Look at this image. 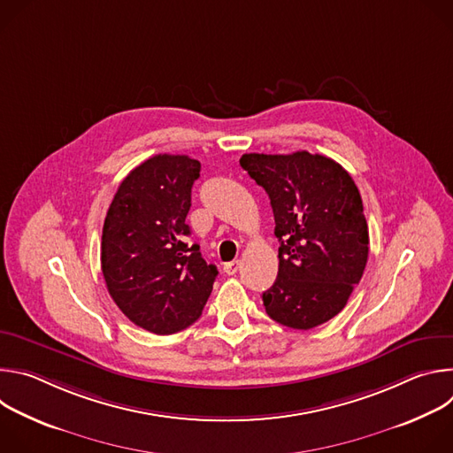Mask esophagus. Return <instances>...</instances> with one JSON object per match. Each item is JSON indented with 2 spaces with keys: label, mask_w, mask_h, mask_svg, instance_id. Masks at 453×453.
<instances>
[{
  "label": "esophagus",
  "mask_w": 453,
  "mask_h": 453,
  "mask_svg": "<svg viewBox=\"0 0 453 453\" xmlns=\"http://www.w3.org/2000/svg\"><path fill=\"white\" fill-rule=\"evenodd\" d=\"M238 269H240V262H238V260H233V262H229V264H224V273L229 274V276L236 274Z\"/></svg>",
  "instance_id": "esophagus-1"
}]
</instances>
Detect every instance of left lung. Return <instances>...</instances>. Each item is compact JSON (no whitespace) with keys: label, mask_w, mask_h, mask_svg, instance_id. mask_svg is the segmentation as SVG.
<instances>
[{"label":"left lung","mask_w":453,"mask_h":453,"mask_svg":"<svg viewBox=\"0 0 453 453\" xmlns=\"http://www.w3.org/2000/svg\"><path fill=\"white\" fill-rule=\"evenodd\" d=\"M240 165L267 191L280 242L265 310L283 326L311 330L346 306L367 264L358 188L339 163L306 150L243 154Z\"/></svg>","instance_id":"1"}]
</instances>
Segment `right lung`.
<instances>
[{
	"label": "right lung",
	"mask_w": 453,
	"mask_h": 453,
	"mask_svg": "<svg viewBox=\"0 0 453 453\" xmlns=\"http://www.w3.org/2000/svg\"><path fill=\"white\" fill-rule=\"evenodd\" d=\"M201 163L157 154L128 173L102 231V274L116 306L136 326L177 334L196 322L219 274L191 236L186 215Z\"/></svg>",
	"instance_id": "1"
}]
</instances>
